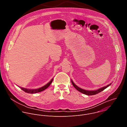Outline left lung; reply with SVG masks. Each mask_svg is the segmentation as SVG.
<instances>
[{
  "mask_svg": "<svg viewBox=\"0 0 127 127\" xmlns=\"http://www.w3.org/2000/svg\"><path fill=\"white\" fill-rule=\"evenodd\" d=\"M71 82H72V84L73 86H74V87L77 90V91H80V92L83 93V94H85L86 95H95L96 94H98V93L102 91H104L105 89H106V88H107L108 87H109V86L111 85V84H109L108 85H107V86H105V87H104L103 88H101L100 89H99L98 90H95V91H87V90H83L82 89H81L80 88H79L78 86H77L72 81V80H71Z\"/></svg>",
  "mask_w": 127,
  "mask_h": 127,
  "instance_id": "1",
  "label": "left lung"
}]
</instances>
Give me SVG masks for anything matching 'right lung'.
I'll list each match as a JSON object with an SVG mask.
<instances>
[{
	"label": "right lung",
	"mask_w": 127,
	"mask_h": 127,
	"mask_svg": "<svg viewBox=\"0 0 127 127\" xmlns=\"http://www.w3.org/2000/svg\"><path fill=\"white\" fill-rule=\"evenodd\" d=\"M53 80V79H52V80H51L48 83H47L46 85H45V86H43L42 87H41V88H39V89H37L31 90V89H25V88H21V87H19L22 91H25V92H26V93H30V94L36 93L41 92V91H44V90H45V89H46L51 85V84L52 83Z\"/></svg>",
	"instance_id": "add662e5"
}]
</instances>
